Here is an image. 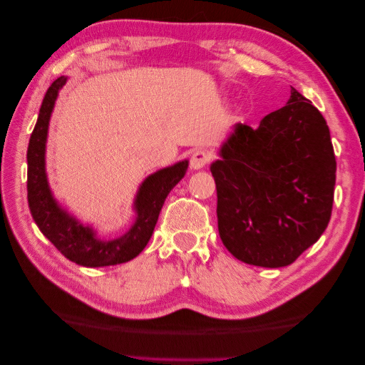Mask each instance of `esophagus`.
<instances>
[{"instance_id":"esophagus-1","label":"esophagus","mask_w":365,"mask_h":365,"mask_svg":"<svg viewBox=\"0 0 365 365\" xmlns=\"http://www.w3.org/2000/svg\"><path fill=\"white\" fill-rule=\"evenodd\" d=\"M212 158H213V155L208 150L196 149V150H193L192 157H190V168L195 170L202 169L210 161H212Z\"/></svg>"}]
</instances>
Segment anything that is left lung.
Instances as JSON below:
<instances>
[{
	"instance_id": "1",
	"label": "left lung",
	"mask_w": 365,
	"mask_h": 365,
	"mask_svg": "<svg viewBox=\"0 0 365 365\" xmlns=\"http://www.w3.org/2000/svg\"><path fill=\"white\" fill-rule=\"evenodd\" d=\"M219 155L210 165L217 228L236 259L288 267L324 233L336 160L324 117L295 88L259 128L236 123Z\"/></svg>"
}]
</instances>
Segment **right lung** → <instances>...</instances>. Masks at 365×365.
<instances>
[{"label": "right lung", "mask_w": 365, "mask_h": 365, "mask_svg": "<svg viewBox=\"0 0 365 365\" xmlns=\"http://www.w3.org/2000/svg\"><path fill=\"white\" fill-rule=\"evenodd\" d=\"M67 83L62 76L54 81L43 97L38 121L27 149V200L30 213L41 233L68 260L86 268L109 267L129 262L145 250L157 225L165 197L185 175L189 161L184 160L148 176L140 185L134 208L137 217L128 233L113 240L98 239L91 227H83L56 202L46 173V141L48 121L61 88Z\"/></svg>", "instance_id": "1"}]
</instances>
